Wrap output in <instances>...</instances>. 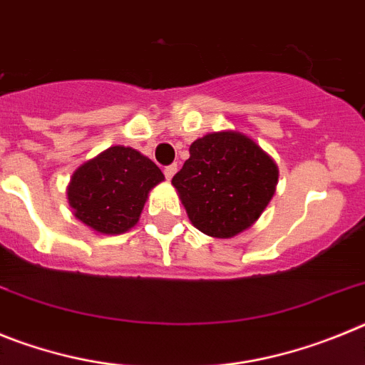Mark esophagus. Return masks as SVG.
Here are the masks:
<instances>
[{"mask_svg":"<svg viewBox=\"0 0 365 365\" xmlns=\"http://www.w3.org/2000/svg\"><path fill=\"white\" fill-rule=\"evenodd\" d=\"M175 173H177V164H170V166L164 168V175H166L168 180L172 179V177L175 175Z\"/></svg>","mask_w":365,"mask_h":365,"instance_id":"obj_1","label":"esophagus"}]
</instances>
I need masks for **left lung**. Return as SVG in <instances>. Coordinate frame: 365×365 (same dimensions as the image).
I'll return each instance as SVG.
<instances>
[{
    "label": "left lung",
    "mask_w": 365,
    "mask_h": 365,
    "mask_svg": "<svg viewBox=\"0 0 365 365\" xmlns=\"http://www.w3.org/2000/svg\"><path fill=\"white\" fill-rule=\"evenodd\" d=\"M172 185L193 227L228 240L263 214L276 192L278 166L247 135L217 131L192 143Z\"/></svg>",
    "instance_id": "left-lung-1"
}]
</instances>
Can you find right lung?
Wrapping results in <instances>:
<instances>
[{"mask_svg":"<svg viewBox=\"0 0 365 365\" xmlns=\"http://www.w3.org/2000/svg\"><path fill=\"white\" fill-rule=\"evenodd\" d=\"M163 180L153 160L133 148L111 146L73 173L67 199L86 227L117 235L137 225L148 193Z\"/></svg>","mask_w":365,"mask_h":365,"instance_id":"obj_1","label":"right lung"}]
</instances>
